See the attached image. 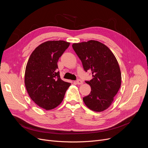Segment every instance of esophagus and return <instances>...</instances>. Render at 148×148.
<instances>
[{
    "mask_svg": "<svg viewBox=\"0 0 148 148\" xmlns=\"http://www.w3.org/2000/svg\"><path fill=\"white\" fill-rule=\"evenodd\" d=\"M76 83L77 84H83V81L80 79H78L76 81Z\"/></svg>",
    "mask_w": 148,
    "mask_h": 148,
    "instance_id": "esophagus-1",
    "label": "esophagus"
}]
</instances>
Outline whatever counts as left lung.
Returning a JSON list of instances; mask_svg holds the SVG:
<instances>
[{"label":"left lung","instance_id":"left-lung-1","mask_svg":"<svg viewBox=\"0 0 148 148\" xmlns=\"http://www.w3.org/2000/svg\"><path fill=\"white\" fill-rule=\"evenodd\" d=\"M74 50L81 60L84 71H91L89 95L83 100L89 109L103 112L110 106L121 85V73L117 59L104 44L97 41L74 43Z\"/></svg>","mask_w":148,"mask_h":148}]
</instances>
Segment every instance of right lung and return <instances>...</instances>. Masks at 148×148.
Returning <instances> with one entry per match:
<instances>
[{
	"label": "right lung",
	"mask_w": 148,
	"mask_h": 148,
	"mask_svg": "<svg viewBox=\"0 0 148 148\" xmlns=\"http://www.w3.org/2000/svg\"><path fill=\"white\" fill-rule=\"evenodd\" d=\"M69 44L64 41H46L34 50L27 63L25 83L28 94L47 110L62 103L71 84L60 79L57 64Z\"/></svg>",
	"instance_id": "obj_1"
}]
</instances>
